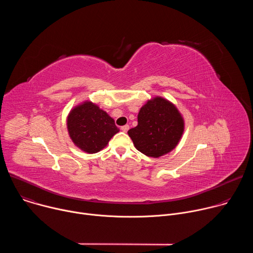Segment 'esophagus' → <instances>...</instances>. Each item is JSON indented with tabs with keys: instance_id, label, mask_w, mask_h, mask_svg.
Wrapping results in <instances>:
<instances>
[{
	"instance_id": "1",
	"label": "esophagus",
	"mask_w": 253,
	"mask_h": 253,
	"mask_svg": "<svg viewBox=\"0 0 253 253\" xmlns=\"http://www.w3.org/2000/svg\"><path fill=\"white\" fill-rule=\"evenodd\" d=\"M121 130H122L123 132H127V131L129 130V125H124V126H122V127H121Z\"/></svg>"
}]
</instances>
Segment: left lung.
<instances>
[{
	"label": "left lung",
	"instance_id": "8db88e82",
	"mask_svg": "<svg viewBox=\"0 0 253 253\" xmlns=\"http://www.w3.org/2000/svg\"><path fill=\"white\" fill-rule=\"evenodd\" d=\"M138 125L128 131L135 148L148 157L158 158L171 152L184 132V119L169 100L156 96L138 113Z\"/></svg>",
	"mask_w": 253,
	"mask_h": 253
}]
</instances>
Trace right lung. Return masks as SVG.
<instances>
[{
    "label": "right lung",
    "instance_id": "add662e5",
    "mask_svg": "<svg viewBox=\"0 0 253 253\" xmlns=\"http://www.w3.org/2000/svg\"><path fill=\"white\" fill-rule=\"evenodd\" d=\"M66 121L69 136L75 146L89 154L104 149L119 132L114 119L88 100L72 108Z\"/></svg>",
    "mask_w": 253,
    "mask_h": 253
}]
</instances>
